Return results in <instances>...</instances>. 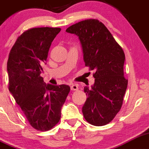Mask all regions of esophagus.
<instances>
[{"label": "esophagus", "instance_id": "1", "mask_svg": "<svg viewBox=\"0 0 149 149\" xmlns=\"http://www.w3.org/2000/svg\"><path fill=\"white\" fill-rule=\"evenodd\" d=\"M70 88H71L72 91H77L79 89V87H78V85L77 84H73L70 86Z\"/></svg>", "mask_w": 149, "mask_h": 149}]
</instances>
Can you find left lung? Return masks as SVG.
I'll return each instance as SVG.
<instances>
[{
	"label": "left lung",
	"mask_w": 149,
	"mask_h": 149,
	"mask_svg": "<svg viewBox=\"0 0 149 149\" xmlns=\"http://www.w3.org/2000/svg\"><path fill=\"white\" fill-rule=\"evenodd\" d=\"M77 35L82 46L85 66L93 74L91 89L84 87L86 101L83 115L89 124L103 126L114 119L121 109L128 80L124 77L125 53L101 22L88 19L66 29Z\"/></svg>",
	"instance_id": "1"
}]
</instances>
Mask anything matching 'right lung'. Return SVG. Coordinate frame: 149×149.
<instances>
[{"mask_svg": "<svg viewBox=\"0 0 149 149\" xmlns=\"http://www.w3.org/2000/svg\"><path fill=\"white\" fill-rule=\"evenodd\" d=\"M61 28L37 27L18 36L8 56V89L33 128L48 131L61 120V108L70 87L43 81L41 65Z\"/></svg>", "mask_w": 149, "mask_h": 149, "instance_id": "obj_1", "label": "right lung"}]
</instances>
